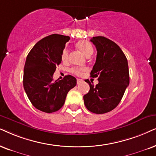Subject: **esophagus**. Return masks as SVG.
<instances>
[{
	"label": "esophagus",
	"instance_id": "obj_1",
	"mask_svg": "<svg viewBox=\"0 0 156 156\" xmlns=\"http://www.w3.org/2000/svg\"><path fill=\"white\" fill-rule=\"evenodd\" d=\"M81 82H83V80L82 79H80V78H77V83L79 84Z\"/></svg>",
	"mask_w": 156,
	"mask_h": 156
}]
</instances>
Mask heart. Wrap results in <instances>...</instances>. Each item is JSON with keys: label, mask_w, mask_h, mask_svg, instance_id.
Returning <instances> with one entry per match:
<instances>
[{"label": "heart", "mask_w": 156, "mask_h": 156, "mask_svg": "<svg viewBox=\"0 0 156 156\" xmlns=\"http://www.w3.org/2000/svg\"><path fill=\"white\" fill-rule=\"evenodd\" d=\"M76 46L77 49L80 52L83 53L86 57H89L92 55L93 53V47L90 44V43L88 41L81 40L76 43ZM69 58V52L67 49H64L62 52V55H61V59L63 62H67ZM73 73L76 75V76H81L84 72L86 71V68H73L70 70Z\"/></svg>", "instance_id": "obj_1"}]
</instances>
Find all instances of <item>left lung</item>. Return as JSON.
<instances>
[{"mask_svg":"<svg viewBox=\"0 0 156 156\" xmlns=\"http://www.w3.org/2000/svg\"><path fill=\"white\" fill-rule=\"evenodd\" d=\"M90 42L97 50L96 62L90 72L98 77L95 86L88 80L90 90L83 96L88 110L95 114H104L117 106L129 83V68L126 56L113 41L104 37H94Z\"/></svg>","mask_w":156,"mask_h":156,"instance_id":"left-lung-1","label":"left lung"}]
</instances>
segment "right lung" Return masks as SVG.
I'll return each instance as SVG.
<instances>
[{"label":"right lung","mask_w":156,"mask_h":156,"mask_svg":"<svg viewBox=\"0 0 156 156\" xmlns=\"http://www.w3.org/2000/svg\"><path fill=\"white\" fill-rule=\"evenodd\" d=\"M70 37L51 34L33 47L27 55L23 85L32 105L40 111L52 113L63 106L69 90L76 86V78L68 75L54 80L53 74L60 64L62 50Z\"/></svg>","instance_id":"obj_1"}]
</instances>
